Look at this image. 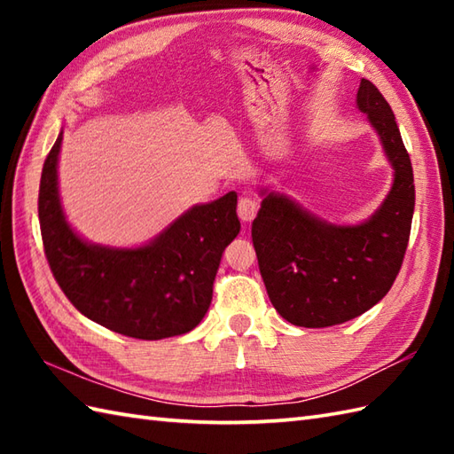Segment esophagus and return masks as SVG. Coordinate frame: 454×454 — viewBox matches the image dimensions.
Segmentation results:
<instances>
[{
	"instance_id": "34e87169",
	"label": "esophagus",
	"mask_w": 454,
	"mask_h": 454,
	"mask_svg": "<svg viewBox=\"0 0 454 454\" xmlns=\"http://www.w3.org/2000/svg\"><path fill=\"white\" fill-rule=\"evenodd\" d=\"M257 215V202L255 199L244 195L238 200V216L242 222H252Z\"/></svg>"
}]
</instances>
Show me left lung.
I'll return each instance as SVG.
<instances>
[{
	"instance_id": "left-lung-1",
	"label": "left lung",
	"mask_w": 454,
	"mask_h": 454,
	"mask_svg": "<svg viewBox=\"0 0 454 454\" xmlns=\"http://www.w3.org/2000/svg\"><path fill=\"white\" fill-rule=\"evenodd\" d=\"M356 107L369 117L394 169L392 189L374 215L355 226L314 216L281 192L262 191L252 239L267 294L286 322L327 327L380 302L406 254L416 189L410 153L388 101L361 80Z\"/></svg>"
}]
</instances>
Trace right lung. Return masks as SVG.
Returning a JSON list of instances; mask_svg holds the SVG:
<instances>
[{"label": "right lung", "instance_id": "obj_1", "mask_svg": "<svg viewBox=\"0 0 454 454\" xmlns=\"http://www.w3.org/2000/svg\"><path fill=\"white\" fill-rule=\"evenodd\" d=\"M62 132L46 156L38 220L51 271L78 310L134 340L191 332L205 317L226 246L239 234L238 195L197 205L142 247L88 244L66 222L58 195Z\"/></svg>", "mask_w": 454, "mask_h": 454}]
</instances>
